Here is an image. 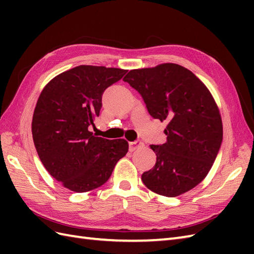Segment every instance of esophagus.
<instances>
[{
  "instance_id": "esophagus-1",
  "label": "esophagus",
  "mask_w": 254,
  "mask_h": 254,
  "mask_svg": "<svg viewBox=\"0 0 254 254\" xmlns=\"http://www.w3.org/2000/svg\"><path fill=\"white\" fill-rule=\"evenodd\" d=\"M128 145H130V150H131V152H133V150H136L138 148L143 147L144 143L142 141H139V139H136V141L128 143Z\"/></svg>"
}]
</instances>
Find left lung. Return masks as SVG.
Instances as JSON below:
<instances>
[{
    "label": "left lung",
    "mask_w": 254,
    "mask_h": 254,
    "mask_svg": "<svg viewBox=\"0 0 254 254\" xmlns=\"http://www.w3.org/2000/svg\"><path fill=\"white\" fill-rule=\"evenodd\" d=\"M124 82L136 89L149 115L167 123V142L150 145L157 158L142 181L150 191L175 197L196 187L212 168L223 141L218 107L188 68L164 63L132 69Z\"/></svg>",
    "instance_id": "1"
}]
</instances>
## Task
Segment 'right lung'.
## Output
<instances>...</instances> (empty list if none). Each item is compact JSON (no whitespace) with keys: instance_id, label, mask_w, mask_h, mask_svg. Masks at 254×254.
<instances>
[{"instance_id":"1","label":"right lung","mask_w":254,"mask_h":254,"mask_svg":"<svg viewBox=\"0 0 254 254\" xmlns=\"http://www.w3.org/2000/svg\"><path fill=\"white\" fill-rule=\"evenodd\" d=\"M126 73L79 65L51 79L38 98L31 123L35 147L48 172L68 190L101 187L127 153L126 139L98 137L88 130L99 116L104 91Z\"/></svg>"}]
</instances>
